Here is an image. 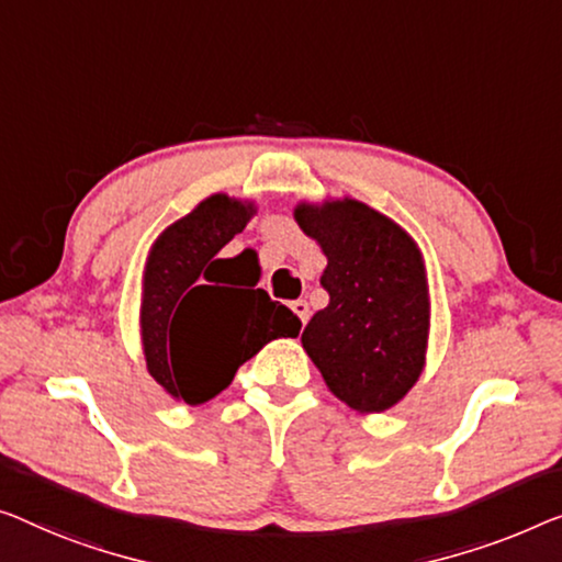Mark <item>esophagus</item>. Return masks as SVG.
I'll return each instance as SVG.
<instances>
[{"label":"esophagus","mask_w":562,"mask_h":562,"mask_svg":"<svg viewBox=\"0 0 562 562\" xmlns=\"http://www.w3.org/2000/svg\"><path fill=\"white\" fill-rule=\"evenodd\" d=\"M292 310H295V315L300 317V323H307L310 321V305H307V300H295V303H292Z\"/></svg>","instance_id":"1"}]
</instances>
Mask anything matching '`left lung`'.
<instances>
[{"label":"left lung","mask_w":562,"mask_h":562,"mask_svg":"<svg viewBox=\"0 0 562 562\" xmlns=\"http://www.w3.org/2000/svg\"><path fill=\"white\" fill-rule=\"evenodd\" d=\"M292 214L328 259L321 284L330 303L305 325V353L353 412H389L426 366L431 300L422 249L391 216L350 196L300 201Z\"/></svg>","instance_id":"left-lung-1"}]
</instances>
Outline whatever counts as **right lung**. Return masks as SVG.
<instances>
[{"label": "right lung", "instance_id": "1", "mask_svg": "<svg viewBox=\"0 0 562 562\" xmlns=\"http://www.w3.org/2000/svg\"><path fill=\"white\" fill-rule=\"evenodd\" d=\"M255 214V201L212 194L148 249L138 317L146 368L171 398L189 406L206 404L267 342L295 338L303 325L255 288L257 280L233 288L234 262L220 252Z\"/></svg>", "mask_w": 562, "mask_h": 562}]
</instances>
